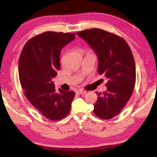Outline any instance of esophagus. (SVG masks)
I'll return each mask as SVG.
<instances>
[{"mask_svg": "<svg viewBox=\"0 0 157 157\" xmlns=\"http://www.w3.org/2000/svg\"><path fill=\"white\" fill-rule=\"evenodd\" d=\"M76 93L78 94H84L86 93V91L84 90H77V91H76Z\"/></svg>", "mask_w": 157, "mask_h": 157, "instance_id": "esophagus-1", "label": "esophagus"}]
</instances>
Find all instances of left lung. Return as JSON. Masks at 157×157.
Listing matches in <instances>:
<instances>
[{"mask_svg":"<svg viewBox=\"0 0 157 157\" xmlns=\"http://www.w3.org/2000/svg\"><path fill=\"white\" fill-rule=\"evenodd\" d=\"M90 46L98 58V73L107 80V90L96 92L94 113L103 119H111L124 107L134 91L136 64L132 52L124 39L100 29L77 33Z\"/></svg>","mask_w":157,"mask_h":157,"instance_id":"obj_1","label":"left lung"}]
</instances>
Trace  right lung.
<instances>
[{
    "label": "right lung",
    "instance_id": "1",
    "mask_svg": "<svg viewBox=\"0 0 157 157\" xmlns=\"http://www.w3.org/2000/svg\"><path fill=\"white\" fill-rule=\"evenodd\" d=\"M75 33L47 31L27 42L19 60V77L24 95L33 106L49 120L67 116L75 96L73 91L59 88L52 79L60 69L59 56L63 46L74 40Z\"/></svg>",
    "mask_w": 157,
    "mask_h": 157
}]
</instances>
